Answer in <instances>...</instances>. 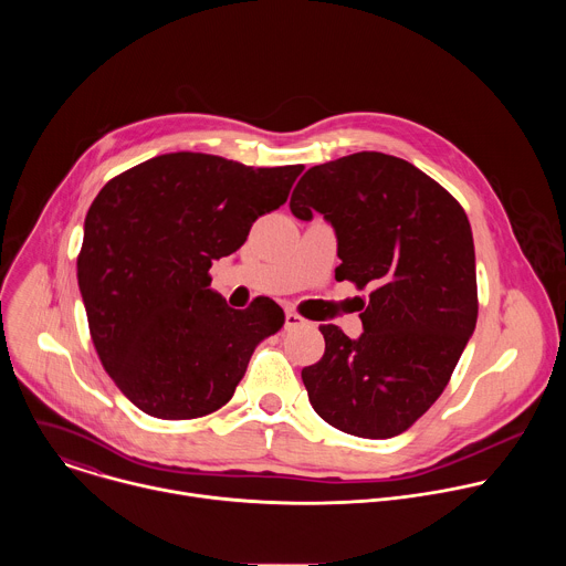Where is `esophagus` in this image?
<instances>
[{"mask_svg": "<svg viewBox=\"0 0 566 566\" xmlns=\"http://www.w3.org/2000/svg\"><path fill=\"white\" fill-rule=\"evenodd\" d=\"M304 325H306V319L300 313H295V311L284 313V329H297V327H304Z\"/></svg>", "mask_w": 566, "mask_h": 566, "instance_id": "obj_1", "label": "esophagus"}]
</instances>
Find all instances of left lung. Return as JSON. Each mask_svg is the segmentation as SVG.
Here are the masks:
<instances>
[{"instance_id": "8db88e82", "label": "left lung", "mask_w": 566, "mask_h": 566, "mask_svg": "<svg viewBox=\"0 0 566 566\" xmlns=\"http://www.w3.org/2000/svg\"><path fill=\"white\" fill-rule=\"evenodd\" d=\"M291 212L325 214L336 280L369 291L358 340L322 325L325 354L302 369L313 410L363 439L412 428L446 389L476 325V273L461 203L412 164L358 151L304 172Z\"/></svg>"}]
</instances>
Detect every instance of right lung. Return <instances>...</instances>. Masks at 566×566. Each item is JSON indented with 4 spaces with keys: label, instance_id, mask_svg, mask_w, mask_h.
<instances>
[{
    "label": "right lung",
    "instance_id": "1",
    "mask_svg": "<svg viewBox=\"0 0 566 566\" xmlns=\"http://www.w3.org/2000/svg\"><path fill=\"white\" fill-rule=\"evenodd\" d=\"M302 170L175 151L125 170L94 199L77 286L105 371L145 415L188 421L217 412L258 343L284 325L269 297L230 308L208 271L289 199Z\"/></svg>",
    "mask_w": 566,
    "mask_h": 566
}]
</instances>
